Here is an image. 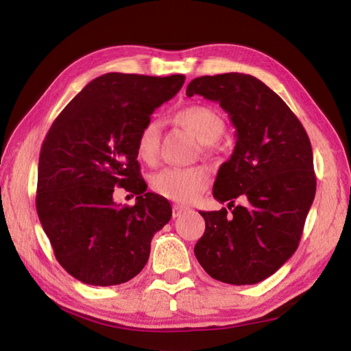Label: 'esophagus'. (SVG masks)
<instances>
[{
    "mask_svg": "<svg viewBox=\"0 0 351 351\" xmlns=\"http://www.w3.org/2000/svg\"><path fill=\"white\" fill-rule=\"evenodd\" d=\"M185 211V208L181 206V205H173V208H171V215H173V219L180 217V215Z\"/></svg>",
    "mask_w": 351,
    "mask_h": 351,
    "instance_id": "obj_1",
    "label": "esophagus"
}]
</instances>
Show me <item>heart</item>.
I'll list each match as a JSON object with an SVG mask.
<instances>
[{
    "label": "heart",
    "instance_id": "obj_1",
    "mask_svg": "<svg viewBox=\"0 0 351 351\" xmlns=\"http://www.w3.org/2000/svg\"><path fill=\"white\" fill-rule=\"evenodd\" d=\"M175 119L202 143H214L225 130L221 117L213 108L199 104L178 110ZM158 145L160 123L149 119L137 134V154L143 161L154 162L158 155ZM210 182L211 171L205 166L166 167L151 178V187L156 195L181 204L196 200L208 189Z\"/></svg>",
    "mask_w": 351,
    "mask_h": 351
}]
</instances>
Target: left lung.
I'll return each instance as SVG.
<instances>
[{
    "label": "left lung",
    "mask_w": 351,
    "mask_h": 351,
    "mask_svg": "<svg viewBox=\"0 0 351 351\" xmlns=\"http://www.w3.org/2000/svg\"><path fill=\"white\" fill-rule=\"evenodd\" d=\"M193 95L219 102L237 130L234 152L213 189L232 214L226 208L200 213L206 228L195 255L211 278L253 285L278 271L299 245L317 189L311 141L280 96L252 75L199 77L187 87ZM237 197L244 207L233 205Z\"/></svg>",
    "instance_id": "obj_1"
}]
</instances>
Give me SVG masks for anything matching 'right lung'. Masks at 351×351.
<instances>
[{
    "instance_id": "right-lung-1",
    "label": "right lung",
    "mask_w": 351,
    "mask_h": 351,
    "mask_svg": "<svg viewBox=\"0 0 351 351\" xmlns=\"http://www.w3.org/2000/svg\"><path fill=\"white\" fill-rule=\"evenodd\" d=\"M184 81V75L104 73L66 106L43 140L37 215L58 263L87 285H119L137 276L154 234L171 217L167 199L146 193L136 141L155 108ZM114 186L137 194L136 205L117 206Z\"/></svg>"
}]
</instances>
